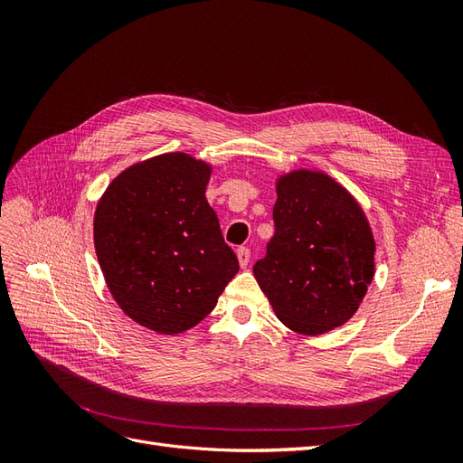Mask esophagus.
Listing matches in <instances>:
<instances>
[{
    "mask_svg": "<svg viewBox=\"0 0 463 463\" xmlns=\"http://www.w3.org/2000/svg\"><path fill=\"white\" fill-rule=\"evenodd\" d=\"M237 259H240V264H241V266H247L249 260H250V250H249V247H240V249H237Z\"/></svg>",
    "mask_w": 463,
    "mask_h": 463,
    "instance_id": "esophagus-1",
    "label": "esophagus"
}]
</instances>
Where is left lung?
<instances>
[{"label":"left lung","mask_w":463,"mask_h":463,"mask_svg":"<svg viewBox=\"0 0 463 463\" xmlns=\"http://www.w3.org/2000/svg\"><path fill=\"white\" fill-rule=\"evenodd\" d=\"M274 235L253 272L278 318L322 334L357 311L374 274L365 214L328 175L293 172L278 181Z\"/></svg>","instance_id":"obj_1"}]
</instances>
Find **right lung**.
Returning <instances> with one entry per match:
<instances>
[{
  "label": "right lung",
  "instance_id": "1",
  "mask_svg": "<svg viewBox=\"0 0 463 463\" xmlns=\"http://www.w3.org/2000/svg\"><path fill=\"white\" fill-rule=\"evenodd\" d=\"M210 167L172 152L135 164L106 189L94 247L111 296L160 334L189 330L240 270L204 191Z\"/></svg>",
  "mask_w": 463,
  "mask_h": 463
}]
</instances>
